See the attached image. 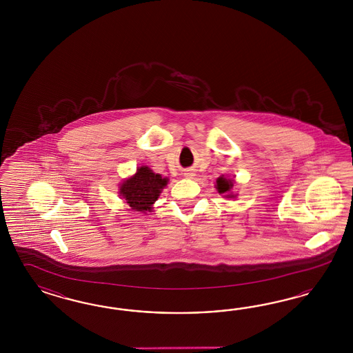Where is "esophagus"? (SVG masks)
Here are the masks:
<instances>
[{
  "label": "esophagus",
  "instance_id": "34e87169",
  "mask_svg": "<svg viewBox=\"0 0 353 353\" xmlns=\"http://www.w3.org/2000/svg\"><path fill=\"white\" fill-rule=\"evenodd\" d=\"M183 176L188 177V179H192V176H194V172L188 170V171L183 172Z\"/></svg>",
  "mask_w": 353,
  "mask_h": 353
}]
</instances>
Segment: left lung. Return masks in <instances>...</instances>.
<instances>
[{
    "mask_svg": "<svg viewBox=\"0 0 353 353\" xmlns=\"http://www.w3.org/2000/svg\"><path fill=\"white\" fill-rule=\"evenodd\" d=\"M234 186V180L232 179H225L224 176L219 177L217 181H216V189L220 194H224L225 198H235L236 195H234L232 192V189Z\"/></svg>",
    "mask_w": 353,
    "mask_h": 353,
    "instance_id": "8db88e82",
    "label": "left lung"
}]
</instances>
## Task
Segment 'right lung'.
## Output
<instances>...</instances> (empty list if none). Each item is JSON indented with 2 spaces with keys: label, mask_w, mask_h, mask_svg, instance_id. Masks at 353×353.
I'll list each match as a JSON object with an SVG mask.
<instances>
[{
  "label": "right lung",
  "mask_w": 353,
  "mask_h": 353,
  "mask_svg": "<svg viewBox=\"0 0 353 353\" xmlns=\"http://www.w3.org/2000/svg\"><path fill=\"white\" fill-rule=\"evenodd\" d=\"M167 183L168 179H163L159 173H154L149 167L142 165L130 179L120 185L119 192L132 211L145 212L152 210V204L158 201Z\"/></svg>",
  "instance_id": "obj_1"
}]
</instances>
